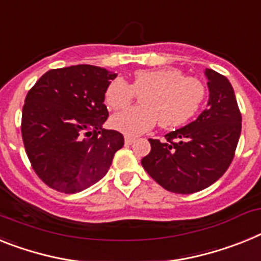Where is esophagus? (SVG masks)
Instances as JSON below:
<instances>
[{"mask_svg": "<svg viewBox=\"0 0 261 261\" xmlns=\"http://www.w3.org/2000/svg\"><path fill=\"white\" fill-rule=\"evenodd\" d=\"M124 139H125V144L126 145H132L133 142H135V137H132V136H125V137H124Z\"/></svg>", "mask_w": 261, "mask_h": 261, "instance_id": "1", "label": "esophagus"}]
</instances>
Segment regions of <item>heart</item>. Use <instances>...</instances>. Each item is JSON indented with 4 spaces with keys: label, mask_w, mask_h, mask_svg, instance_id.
Returning a JSON list of instances; mask_svg holds the SVG:
<instances>
[{
    "label": "heart",
    "mask_w": 261,
    "mask_h": 261,
    "mask_svg": "<svg viewBox=\"0 0 261 261\" xmlns=\"http://www.w3.org/2000/svg\"><path fill=\"white\" fill-rule=\"evenodd\" d=\"M136 95H142V106L111 117L112 128L128 136L148 132L157 121L164 129L188 124L204 103L206 87L175 67L140 70L133 73L130 84L121 77L112 80L104 92V103L109 109L119 111L132 103Z\"/></svg>",
    "instance_id": "heart-1"
}]
</instances>
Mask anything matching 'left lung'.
Wrapping results in <instances>:
<instances>
[{
    "label": "left lung",
    "instance_id": "left-lung-1",
    "mask_svg": "<svg viewBox=\"0 0 261 261\" xmlns=\"http://www.w3.org/2000/svg\"><path fill=\"white\" fill-rule=\"evenodd\" d=\"M210 97L195 121L165 136L149 139L152 150L142 168L162 188L193 194L208 188L226 173L242 132V113L232 86L217 71L206 70Z\"/></svg>",
    "mask_w": 261,
    "mask_h": 261
}]
</instances>
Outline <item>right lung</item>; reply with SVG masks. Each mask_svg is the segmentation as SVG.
<instances>
[{"label": "right lung", "instance_id": "1", "mask_svg": "<svg viewBox=\"0 0 261 261\" xmlns=\"http://www.w3.org/2000/svg\"><path fill=\"white\" fill-rule=\"evenodd\" d=\"M116 76L90 64L55 68L28 92L22 140L35 174L48 188L73 194L107 174L124 145L121 133L101 128L109 116L104 92Z\"/></svg>", "mask_w": 261, "mask_h": 261}]
</instances>
